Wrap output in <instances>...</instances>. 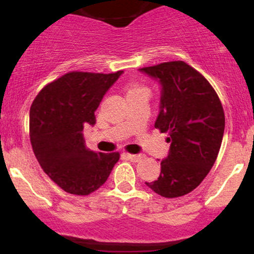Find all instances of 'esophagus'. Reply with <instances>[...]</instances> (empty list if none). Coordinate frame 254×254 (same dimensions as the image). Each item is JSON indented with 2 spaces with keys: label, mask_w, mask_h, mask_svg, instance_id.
Masks as SVG:
<instances>
[{
  "label": "esophagus",
  "mask_w": 254,
  "mask_h": 254,
  "mask_svg": "<svg viewBox=\"0 0 254 254\" xmlns=\"http://www.w3.org/2000/svg\"><path fill=\"white\" fill-rule=\"evenodd\" d=\"M123 155L127 157V160H130V161L132 162H138L139 160L142 159V155H135V154H127V153H124Z\"/></svg>",
  "instance_id": "obj_1"
}]
</instances>
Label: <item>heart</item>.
<instances>
[{
    "label": "heart",
    "mask_w": 254,
    "mask_h": 254,
    "mask_svg": "<svg viewBox=\"0 0 254 254\" xmlns=\"http://www.w3.org/2000/svg\"><path fill=\"white\" fill-rule=\"evenodd\" d=\"M133 89H138V88H136V87H135V88H131L130 90H133Z\"/></svg>",
    "instance_id": "1"
}]
</instances>
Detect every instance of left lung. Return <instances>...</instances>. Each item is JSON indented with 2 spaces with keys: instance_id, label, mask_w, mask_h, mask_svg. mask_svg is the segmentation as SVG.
<instances>
[{
  "instance_id": "1",
  "label": "left lung",
  "mask_w": 254,
  "mask_h": 254,
  "mask_svg": "<svg viewBox=\"0 0 254 254\" xmlns=\"http://www.w3.org/2000/svg\"><path fill=\"white\" fill-rule=\"evenodd\" d=\"M159 83L160 106L154 127L168 132L167 156L156 180L145 183L166 198L189 193L214 166L224 131V113L211 84L182 61L139 69Z\"/></svg>"
}]
</instances>
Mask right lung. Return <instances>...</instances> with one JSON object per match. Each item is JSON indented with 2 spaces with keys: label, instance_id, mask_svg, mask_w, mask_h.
Wrapping results in <instances>:
<instances>
[{
  "label": "right lung",
  "instance_id": "right-lung-1",
  "mask_svg": "<svg viewBox=\"0 0 254 254\" xmlns=\"http://www.w3.org/2000/svg\"><path fill=\"white\" fill-rule=\"evenodd\" d=\"M123 71H72L40 90L30 111V137L42 168L62 190L86 196L98 190L119 160L118 153L86 147L83 127L95 124L94 112Z\"/></svg>",
  "mask_w": 254,
  "mask_h": 254
}]
</instances>
